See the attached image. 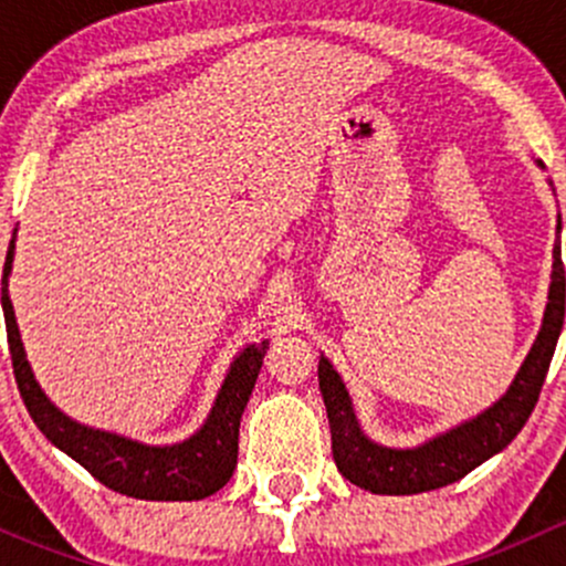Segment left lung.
Listing matches in <instances>:
<instances>
[{
    "mask_svg": "<svg viewBox=\"0 0 566 566\" xmlns=\"http://www.w3.org/2000/svg\"><path fill=\"white\" fill-rule=\"evenodd\" d=\"M536 164L542 167V161ZM556 230H562V219H558ZM564 290L562 247L556 243L542 328L510 389L488 410L416 449H389L369 441L361 432L350 394L342 384L339 373L331 367L328 358L319 356L317 378L331 424V452H334V462L342 476L378 495L427 493V490L458 482L484 460L510 447L528 421L531 410L539 399L542 384H545L547 367H551L564 325Z\"/></svg>",
    "mask_w": 566,
    "mask_h": 566,
    "instance_id": "1",
    "label": "left lung"
}]
</instances>
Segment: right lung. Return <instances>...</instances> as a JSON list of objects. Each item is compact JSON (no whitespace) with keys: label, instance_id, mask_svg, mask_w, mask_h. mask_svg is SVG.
Segmentation results:
<instances>
[{"label":"right lung","instance_id":"right-lung-1","mask_svg":"<svg viewBox=\"0 0 566 566\" xmlns=\"http://www.w3.org/2000/svg\"><path fill=\"white\" fill-rule=\"evenodd\" d=\"M13 251L15 238L10 241L2 271L4 328H8L15 384H19L21 399H24L27 410H30L40 432L56 449H62L67 458L87 468L101 484H106L114 493L130 495V499L199 501L224 488L230 482L232 471H235L241 416L256 384V375H260L268 342L243 347V353L232 361L230 373L221 384L208 421L188 441L172 443V447H147V443L130 441V438L114 436V432L93 430V427L73 421L56 405H51V399L45 397L35 375H32L24 345H21L19 325H15L13 304H10L8 295Z\"/></svg>","mask_w":566,"mask_h":566}]
</instances>
